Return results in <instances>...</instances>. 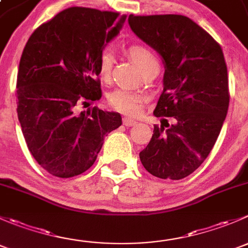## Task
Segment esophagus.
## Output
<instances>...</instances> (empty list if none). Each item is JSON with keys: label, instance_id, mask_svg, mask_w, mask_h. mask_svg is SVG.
<instances>
[{"label": "esophagus", "instance_id": "obj_1", "mask_svg": "<svg viewBox=\"0 0 248 248\" xmlns=\"http://www.w3.org/2000/svg\"><path fill=\"white\" fill-rule=\"evenodd\" d=\"M122 122H124V126L127 127H131V126H136L137 122L134 121V120L132 119H128V117H124V120H122Z\"/></svg>", "mask_w": 248, "mask_h": 248}]
</instances>
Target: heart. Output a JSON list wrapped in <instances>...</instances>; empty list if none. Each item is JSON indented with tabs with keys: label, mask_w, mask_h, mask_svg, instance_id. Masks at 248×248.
Listing matches in <instances>:
<instances>
[{
	"label": "heart",
	"mask_w": 248,
	"mask_h": 248,
	"mask_svg": "<svg viewBox=\"0 0 248 248\" xmlns=\"http://www.w3.org/2000/svg\"><path fill=\"white\" fill-rule=\"evenodd\" d=\"M127 51H128L131 59L138 64L142 73L154 68V67H158V61H157L156 56L151 51V49H149L146 46L133 44L128 47ZM112 64H114V54H112L111 49L106 47V49L102 50L98 59L99 76L103 80H108L110 78ZM107 99H108L109 106L112 109L117 110L122 114L134 116V115H138L141 110L142 106L146 102V96L140 93V92L120 87V89L110 92Z\"/></svg>",
	"instance_id": "obj_1"
}]
</instances>
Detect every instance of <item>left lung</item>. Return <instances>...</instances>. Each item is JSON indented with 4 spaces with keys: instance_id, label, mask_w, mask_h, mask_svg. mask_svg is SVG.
<instances>
[{
    "instance_id": "1",
    "label": "left lung",
    "mask_w": 248,
    "mask_h": 248,
    "mask_svg": "<svg viewBox=\"0 0 248 248\" xmlns=\"http://www.w3.org/2000/svg\"><path fill=\"white\" fill-rule=\"evenodd\" d=\"M128 22L166 63L163 92L154 111L162 124L154 126L140 161L154 176L181 180L209 156L228 112L231 94L223 51L185 16L131 14Z\"/></svg>"
}]
</instances>
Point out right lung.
Returning <instances> with one entry per match:
<instances>
[{
  "label": "right lung",
  "mask_w": 248,
  "mask_h": 248,
  "mask_svg": "<svg viewBox=\"0 0 248 248\" xmlns=\"http://www.w3.org/2000/svg\"><path fill=\"white\" fill-rule=\"evenodd\" d=\"M126 16L71 7L34 30L16 79L17 117L29 151L57 177L77 176L93 166L104 137L122 124L119 112L97 107L102 97L98 59Z\"/></svg>",
  "instance_id": "1"
}]
</instances>
